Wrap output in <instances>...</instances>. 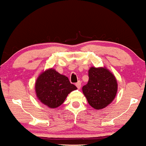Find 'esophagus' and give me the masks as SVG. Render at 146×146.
<instances>
[{"mask_svg": "<svg viewBox=\"0 0 146 146\" xmlns=\"http://www.w3.org/2000/svg\"><path fill=\"white\" fill-rule=\"evenodd\" d=\"M75 86H77L78 89H80V88H81V82H80V81L78 82L75 84Z\"/></svg>", "mask_w": 146, "mask_h": 146, "instance_id": "obj_1", "label": "esophagus"}]
</instances>
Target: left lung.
<instances>
[{
  "label": "left lung",
  "instance_id": "8db88e82",
  "mask_svg": "<svg viewBox=\"0 0 146 146\" xmlns=\"http://www.w3.org/2000/svg\"><path fill=\"white\" fill-rule=\"evenodd\" d=\"M87 84L82 92L88 103L96 110H102L112 103L116 97L118 84L115 76L105 66H92L88 70Z\"/></svg>",
  "mask_w": 146,
  "mask_h": 146
}]
</instances>
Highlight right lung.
Wrapping results in <instances>:
<instances>
[{
	"mask_svg": "<svg viewBox=\"0 0 146 146\" xmlns=\"http://www.w3.org/2000/svg\"><path fill=\"white\" fill-rule=\"evenodd\" d=\"M76 89L77 87L70 83L67 77L53 68L42 72L35 83L38 100L53 109L62 104L68 95Z\"/></svg>",
	"mask_w": 146,
	"mask_h": 146,
	"instance_id": "add662e5",
	"label": "right lung"
}]
</instances>
